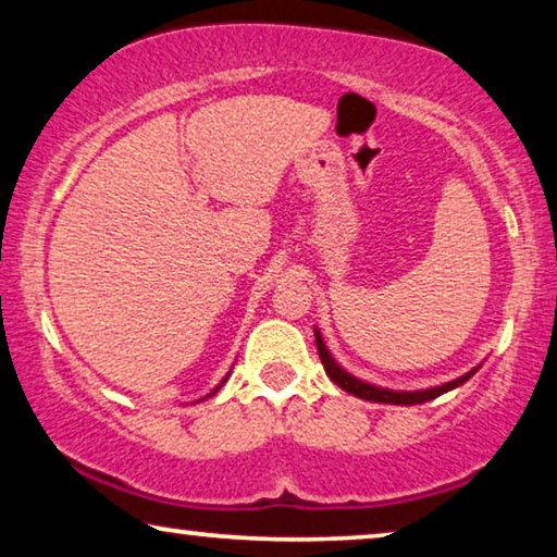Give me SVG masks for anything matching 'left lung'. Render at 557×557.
Returning <instances> with one entry per match:
<instances>
[{
	"mask_svg": "<svg viewBox=\"0 0 557 557\" xmlns=\"http://www.w3.org/2000/svg\"><path fill=\"white\" fill-rule=\"evenodd\" d=\"M314 337H317L319 357H322L326 375L334 380V385H339L342 391L355 395V398H362V400H370V403H391V406H418V403H429L433 398H438V395H444L448 391H454V387L463 385L471 375H476L479 368H482V364H476V368L463 372L461 377L448 380V383H441V385H433V387H423V391H393V387L372 385V383H368V380H360L357 375H352V372H347L345 368H342V364L334 360L330 347H326V342L322 337V332H319V326H314Z\"/></svg>",
	"mask_w": 557,
	"mask_h": 557,
	"instance_id": "8db88e82",
	"label": "left lung"
}]
</instances>
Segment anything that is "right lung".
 <instances>
[{"mask_svg":"<svg viewBox=\"0 0 557 557\" xmlns=\"http://www.w3.org/2000/svg\"><path fill=\"white\" fill-rule=\"evenodd\" d=\"M227 377H231V372H227V375H225V377H223V380H220V383H218V385H215V387H212V391H210V393H208V395H205V398H210V395H215V393H218V391H220V387H223V385H225V383H227ZM205 398H200V400H205Z\"/></svg>","mask_w":557,"mask_h":557,"instance_id":"add662e5","label":"right lung"}]
</instances>
